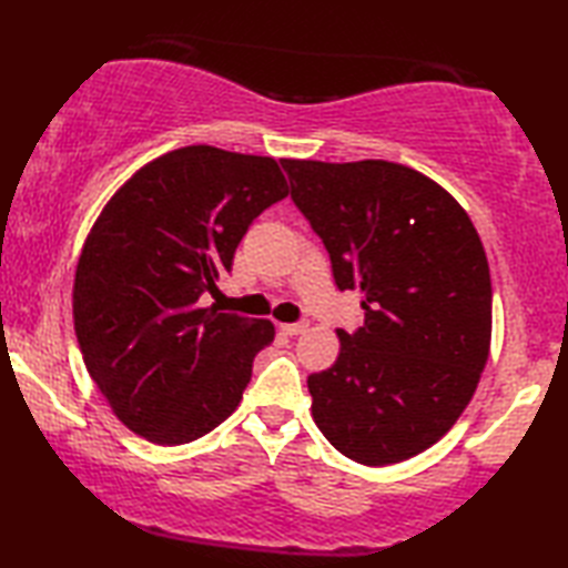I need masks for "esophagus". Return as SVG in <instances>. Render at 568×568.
<instances>
[{"instance_id":"34e87169","label":"esophagus","mask_w":568,"mask_h":568,"mask_svg":"<svg viewBox=\"0 0 568 568\" xmlns=\"http://www.w3.org/2000/svg\"><path fill=\"white\" fill-rule=\"evenodd\" d=\"M282 333H286V335H298V333H306V328H308V323H282Z\"/></svg>"}]
</instances>
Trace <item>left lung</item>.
Here are the masks:
<instances>
[{"label": "left lung", "instance_id": "left-lung-1", "mask_svg": "<svg viewBox=\"0 0 568 568\" xmlns=\"http://www.w3.org/2000/svg\"><path fill=\"white\" fill-rule=\"evenodd\" d=\"M292 199L323 240L365 323L338 328L333 367L308 375L321 434L363 466L434 446L476 392L490 355L493 286L483 242L446 189L382 159H282Z\"/></svg>", "mask_w": 568, "mask_h": 568}]
</instances>
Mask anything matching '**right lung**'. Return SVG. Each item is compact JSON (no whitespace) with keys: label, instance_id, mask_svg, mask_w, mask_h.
Wrapping results in <instances>:
<instances>
[{"label":"right lung","instance_id":"right-lung-1","mask_svg":"<svg viewBox=\"0 0 568 568\" xmlns=\"http://www.w3.org/2000/svg\"><path fill=\"white\" fill-rule=\"evenodd\" d=\"M288 195L272 156L193 144L136 169L92 223L73 326L112 414L146 442L181 446L237 409L274 323L203 308L242 235Z\"/></svg>","mask_w":568,"mask_h":568}]
</instances>
